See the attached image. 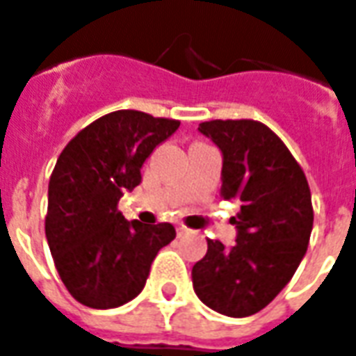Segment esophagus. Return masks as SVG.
I'll return each mask as SVG.
<instances>
[{"mask_svg": "<svg viewBox=\"0 0 356 356\" xmlns=\"http://www.w3.org/2000/svg\"><path fill=\"white\" fill-rule=\"evenodd\" d=\"M185 234H188V230H186V228H181V226H177V236H185Z\"/></svg>", "mask_w": 356, "mask_h": 356, "instance_id": "34e87169", "label": "esophagus"}]
</instances>
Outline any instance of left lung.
<instances>
[{"label":"left lung","mask_w":356,"mask_h":356,"mask_svg":"<svg viewBox=\"0 0 356 356\" xmlns=\"http://www.w3.org/2000/svg\"><path fill=\"white\" fill-rule=\"evenodd\" d=\"M222 151L225 200L238 198L234 247L207 239L192 268L198 298L228 317L264 309L304 259L313 228L312 192L286 145L259 120H207L198 128Z\"/></svg>","instance_id":"obj_1"}]
</instances>
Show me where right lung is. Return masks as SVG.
<instances>
[{"instance_id":"obj_1","label":"right lung","mask_w":356,"mask_h":356,"mask_svg":"<svg viewBox=\"0 0 356 356\" xmlns=\"http://www.w3.org/2000/svg\"><path fill=\"white\" fill-rule=\"evenodd\" d=\"M179 124L120 109L90 122L60 152L44 234L62 283L83 305L109 309L136 298L158 251L175 238L170 222H128L118 200L139 185L143 162Z\"/></svg>"}]
</instances>
